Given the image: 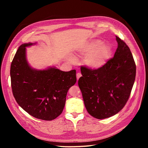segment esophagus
Here are the masks:
<instances>
[{
    "instance_id": "34e87169",
    "label": "esophagus",
    "mask_w": 148,
    "mask_h": 148,
    "mask_svg": "<svg viewBox=\"0 0 148 148\" xmlns=\"http://www.w3.org/2000/svg\"><path fill=\"white\" fill-rule=\"evenodd\" d=\"M82 77V73H79V72H78V73H77V80H78L79 79V78Z\"/></svg>"
}]
</instances>
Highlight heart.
<instances>
[{"label": "heart", "mask_w": 148, "mask_h": 148, "mask_svg": "<svg viewBox=\"0 0 148 148\" xmlns=\"http://www.w3.org/2000/svg\"><path fill=\"white\" fill-rule=\"evenodd\" d=\"M79 56L84 57V64L91 69H99L104 66L108 62L111 49L107 44L100 39H91L85 42L77 49ZM71 62L76 60L74 57H69Z\"/></svg>", "instance_id": "obj_1"}]
</instances>
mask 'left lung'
Segmentation results:
<instances>
[{
  "label": "left lung",
  "mask_w": 148,
  "mask_h": 148,
  "mask_svg": "<svg viewBox=\"0 0 148 148\" xmlns=\"http://www.w3.org/2000/svg\"><path fill=\"white\" fill-rule=\"evenodd\" d=\"M118 47L113 58L99 69L81 67L78 80L85 107L93 117H112L123 109L129 99L136 76L130 49L116 36Z\"/></svg>",
  "instance_id": "left-lung-1"
}]
</instances>
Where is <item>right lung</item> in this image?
I'll list each match as a JSON object with an SVG mask.
<instances>
[{
  "label": "right lung",
  "mask_w": 148,
  "mask_h": 148,
  "mask_svg": "<svg viewBox=\"0 0 148 148\" xmlns=\"http://www.w3.org/2000/svg\"><path fill=\"white\" fill-rule=\"evenodd\" d=\"M34 44H21L12 62L13 95L18 104L29 115L52 120L64 110L67 92L77 82L76 70L63 71L54 66L45 70L33 69L26 59V47Z\"/></svg>",
  "instance_id": "add662e5"
}]
</instances>
